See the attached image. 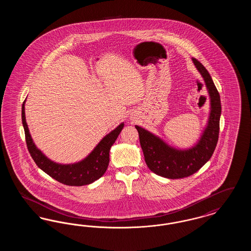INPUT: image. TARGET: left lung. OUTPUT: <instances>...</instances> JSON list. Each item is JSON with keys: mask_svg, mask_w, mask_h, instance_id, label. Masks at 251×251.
<instances>
[{"mask_svg": "<svg viewBox=\"0 0 251 251\" xmlns=\"http://www.w3.org/2000/svg\"><path fill=\"white\" fill-rule=\"evenodd\" d=\"M201 73L210 98V113L200 139L190 148L179 149L140 126H135L148 167L167 179H180L196 173L210 160L218 141L221 116L220 96L208 71L198 60L192 59Z\"/></svg>", "mask_w": 251, "mask_h": 251, "instance_id": "1", "label": "left lung"}]
</instances>
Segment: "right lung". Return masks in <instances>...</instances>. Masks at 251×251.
I'll use <instances>...</instances> for the list:
<instances>
[{"label":"right lung","mask_w":251,"mask_h":251,"mask_svg":"<svg viewBox=\"0 0 251 251\" xmlns=\"http://www.w3.org/2000/svg\"><path fill=\"white\" fill-rule=\"evenodd\" d=\"M25 100L22 107V120L28 151L36 166L49 176L61 183L70 186H83L100 179L106 171L109 165L110 149L117 140L124 122L106 134L83 160L73 164H59L45 155L34 142L25 118Z\"/></svg>","instance_id":"obj_1"}]
</instances>
